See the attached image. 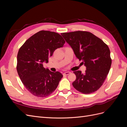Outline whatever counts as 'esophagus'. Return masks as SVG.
I'll list each match as a JSON object with an SVG mask.
<instances>
[{
  "mask_svg": "<svg viewBox=\"0 0 127 127\" xmlns=\"http://www.w3.org/2000/svg\"><path fill=\"white\" fill-rule=\"evenodd\" d=\"M70 72H69V71H67V72H64V74H63V75H69V74H70Z\"/></svg>",
  "mask_w": 127,
  "mask_h": 127,
  "instance_id": "esophagus-1",
  "label": "esophagus"
}]
</instances>
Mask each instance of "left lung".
<instances>
[{
  "mask_svg": "<svg viewBox=\"0 0 127 127\" xmlns=\"http://www.w3.org/2000/svg\"><path fill=\"white\" fill-rule=\"evenodd\" d=\"M61 34L73 50L76 58L82 60L86 67L85 74L80 70L74 72L76 79L72 86L83 94L96 91L104 82L112 63L108 46L93 34L86 31Z\"/></svg>",
  "mask_w": 127,
  "mask_h": 127,
  "instance_id": "1",
  "label": "left lung"
}]
</instances>
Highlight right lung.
I'll list each match as a JSON object with an SVG mask.
<instances>
[{
  "mask_svg": "<svg viewBox=\"0 0 127 127\" xmlns=\"http://www.w3.org/2000/svg\"><path fill=\"white\" fill-rule=\"evenodd\" d=\"M65 41L59 34L41 31L27 40L19 50L17 71L19 77L31 93L40 97L50 95L57 88L63 75L43 67L49 57Z\"/></svg>",
  "mask_w": 127,
  "mask_h": 127,
  "instance_id": "1",
  "label": "right lung"
}]
</instances>
